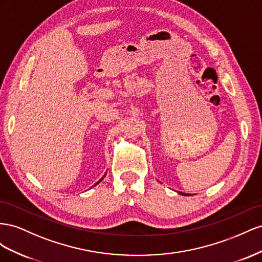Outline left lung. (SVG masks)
Returning a JSON list of instances; mask_svg holds the SVG:
<instances>
[{
    "label": "left lung",
    "mask_w": 262,
    "mask_h": 262,
    "mask_svg": "<svg viewBox=\"0 0 262 262\" xmlns=\"http://www.w3.org/2000/svg\"><path fill=\"white\" fill-rule=\"evenodd\" d=\"M179 194H181V195H184V196H190L191 194H188V193H183V192H178Z\"/></svg>",
    "instance_id": "obj_1"
}]
</instances>
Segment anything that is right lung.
<instances>
[{"label":"right lung","instance_id":"1","mask_svg":"<svg viewBox=\"0 0 262 262\" xmlns=\"http://www.w3.org/2000/svg\"><path fill=\"white\" fill-rule=\"evenodd\" d=\"M105 174H106V173H105ZM105 174H104V177H105ZM104 177H102V178H101V179H100V180H99V181H98V182H96V183H95V184H94V185H93V186H95V185H96V184H99V183H100V182H101V181H102V180H103V179H104Z\"/></svg>","mask_w":262,"mask_h":262}]
</instances>
